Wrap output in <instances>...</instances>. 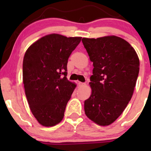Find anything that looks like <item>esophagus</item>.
I'll return each instance as SVG.
<instances>
[{"instance_id": "34e87169", "label": "esophagus", "mask_w": 151, "mask_h": 151, "mask_svg": "<svg viewBox=\"0 0 151 151\" xmlns=\"http://www.w3.org/2000/svg\"><path fill=\"white\" fill-rule=\"evenodd\" d=\"M79 86H80V87H82V86H85V83H82V82H79Z\"/></svg>"}]
</instances>
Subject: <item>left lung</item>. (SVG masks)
Instances as JSON below:
<instances>
[{"label": "left lung", "instance_id": "1", "mask_svg": "<svg viewBox=\"0 0 151 151\" xmlns=\"http://www.w3.org/2000/svg\"><path fill=\"white\" fill-rule=\"evenodd\" d=\"M93 62L91 93L84 101V112L99 126L114 123L133 96L139 73V59L134 48L115 35L82 38Z\"/></svg>", "mask_w": 151, "mask_h": 151}]
</instances>
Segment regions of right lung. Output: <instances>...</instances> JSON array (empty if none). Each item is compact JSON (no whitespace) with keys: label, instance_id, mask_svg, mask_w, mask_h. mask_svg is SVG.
Instances as JSON below:
<instances>
[{"label":"right lung","instance_id":"add662e5","mask_svg":"<svg viewBox=\"0 0 151 151\" xmlns=\"http://www.w3.org/2000/svg\"><path fill=\"white\" fill-rule=\"evenodd\" d=\"M81 37L50 34L26 50L22 80L31 112L40 124L54 126L64 118L66 106L77 84L67 78L68 58Z\"/></svg>","mask_w":151,"mask_h":151}]
</instances>
